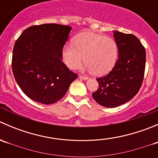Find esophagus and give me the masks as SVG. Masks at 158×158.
Returning a JSON list of instances; mask_svg holds the SVG:
<instances>
[{
    "label": "esophagus",
    "mask_w": 158,
    "mask_h": 158,
    "mask_svg": "<svg viewBox=\"0 0 158 158\" xmlns=\"http://www.w3.org/2000/svg\"><path fill=\"white\" fill-rule=\"evenodd\" d=\"M79 78H80L81 79H83V80H87V79H89V78L87 77V76H82V75H80V76H79Z\"/></svg>",
    "instance_id": "obj_1"
}]
</instances>
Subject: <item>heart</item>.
<instances>
[{
    "instance_id": "b5f03b06",
    "label": "heart",
    "mask_w": 158,
    "mask_h": 158,
    "mask_svg": "<svg viewBox=\"0 0 158 158\" xmlns=\"http://www.w3.org/2000/svg\"><path fill=\"white\" fill-rule=\"evenodd\" d=\"M62 55L69 69L79 67L84 61L85 69L97 76L108 74L118 59L117 44L113 39L93 32H82L63 46Z\"/></svg>"
}]
</instances>
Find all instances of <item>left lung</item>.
I'll use <instances>...</instances> for the list:
<instances>
[{"label":"left lung","instance_id":"1","mask_svg":"<svg viewBox=\"0 0 158 158\" xmlns=\"http://www.w3.org/2000/svg\"><path fill=\"white\" fill-rule=\"evenodd\" d=\"M118 59L108 75L98 78V89L92 97L99 105L114 108L131 99L138 92L145 69V49L132 34L114 30Z\"/></svg>","mask_w":158,"mask_h":158}]
</instances>
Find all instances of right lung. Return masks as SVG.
<instances>
[{
    "label": "right lung",
    "mask_w": 158,
    "mask_h": 158,
    "mask_svg": "<svg viewBox=\"0 0 158 158\" xmlns=\"http://www.w3.org/2000/svg\"><path fill=\"white\" fill-rule=\"evenodd\" d=\"M72 27L45 23L27 28L14 44L12 70L19 87L44 105L61 99L77 78L62 62V49Z\"/></svg>",
    "instance_id": "1"
}]
</instances>
